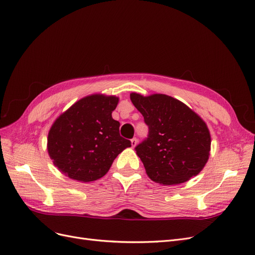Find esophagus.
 <instances>
[{
	"label": "esophagus",
	"mask_w": 255,
	"mask_h": 255,
	"mask_svg": "<svg viewBox=\"0 0 255 255\" xmlns=\"http://www.w3.org/2000/svg\"><path fill=\"white\" fill-rule=\"evenodd\" d=\"M137 143H138V140H137V138H133L130 140V144H131V147H135L136 145H137Z\"/></svg>",
	"instance_id": "34e87169"
}]
</instances>
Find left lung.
Returning a JSON list of instances; mask_svg holds the SVG:
<instances>
[{"label": "left lung", "instance_id": "left-lung-1", "mask_svg": "<svg viewBox=\"0 0 255 255\" xmlns=\"http://www.w3.org/2000/svg\"><path fill=\"white\" fill-rule=\"evenodd\" d=\"M129 97L149 128L148 138L136 147L148 178L162 185H177L200 174L210 155L206 122L165 94L131 92Z\"/></svg>", "mask_w": 255, "mask_h": 255}]
</instances>
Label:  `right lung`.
I'll return each instance as SVG.
<instances>
[{
    "mask_svg": "<svg viewBox=\"0 0 255 255\" xmlns=\"http://www.w3.org/2000/svg\"><path fill=\"white\" fill-rule=\"evenodd\" d=\"M119 103L114 95L92 94L77 100L51 126L47 149L54 166L79 182L103 178L130 141L119 135L120 124L112 113Z\"/></svg>",
    "mask_w": 255,
    "mask_h": 255,
    "instance_id": "right-lung-1",
    "label": "right lung"
}]
</instances>
